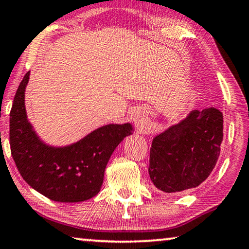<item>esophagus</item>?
<instances>
[{"label":"esophagus","instance_id":"1","mask_svg":"<svg viewBox=\"0 0 249 249\" xmlns=\"http://www.w3.org/2000/svg\"><path fill=\"white\" fill-rule=\"evenodd\" d=\"M139 121H141V124H143V122H142L143 121V118H141V120H139Z\"/></svg>","mask_w":249,"mask_h":249}]
</instances>
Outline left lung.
<instances>
[{
  "label": "left lung",
  "instance_id": "8db88e82",
  "mask_svg": "<svg viewBox=\"0 0 249 249\" xmlns=\"http://www.w3.org/2000/svg\"><path fill=\"white\" fill-rule=\"evenodd\" d=\"M223 113L213 107L194 110L152 140L149 176L164 193L191 190L208 178L223 141Z\"/></svg>",
  "mask_w": 249,
  "mask_h": 249
}]
</instances>
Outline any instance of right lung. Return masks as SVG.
Here are the masks:
<instances>
[{"instance_id": "add662e5", "label": "right lung", "mask_w": 249, "mask_h": 249, "mask_svg": "<svg viewBox=\"0 0 249 249\" xmlns=\"http://www.w3.org/2000/svg\"><path fill=\"white\" fill-rule=\"evenodd\" d=\"M30 71L18 86L10 112L11 154L22 178L49 199L79 202L100 191L110 156L132 133L130 124H108L64 148L44 144L26 119L24 91Z\"/></svg>"}]
</instances>
